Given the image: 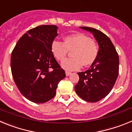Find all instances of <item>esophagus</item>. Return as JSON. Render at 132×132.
Wrapping results in <instances>:
<instances>
[{
	"label": "esophagus",
	"instance_id": "obj_1",
	"mask_svg": "<svg viewBox=\"0 0 132 132\" xmlns=\"http://www.w3.org/2000/svg\"><path fill=\"white\" fill-rule=\"evenodd\" d=\"M65 74H66V76H69L71 74V72H69V71H65Z\"/></svg>",
	"mask_w": 132,
	"mask_h": 132
}]
</instances>
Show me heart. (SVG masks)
Instances as JSON below:
<instances>
[{"mask_svg":"<svg viewBox=\"0 0 132 132\" xmlns=\"http://www.w3.org/2000/svg\"><path fill=\"white\" fill-rule=\"evenodd\" d=\"M73 57L65 59L61 66L67 71H75L82 67L91 65L96 60L99 47L96 41L82 33L66 36L64 42L54 40L52 44V52L58 61L63 60L71 52Z\"/></svg>","mask_w":132,"mask_h":132,"instance_id":"heart-1","label":"heart"}]
</instances>
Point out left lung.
<instances>
[{
    "label": "left lung",
    "mask_w": 132,
    "mask_h": 132,
    "mask_svg": "<svg viewBox=\"0 0 132 132\" xmlns=\"http://www.w3.org/2000/svg\"><path fill=\"white\" fill-rule=\"evenodd\" d=\"M81 28L93 33L99 51L90 68L77 73L79 80L75 90L84 101L96 102L106 97L112 89L118 76L119 57L111 40L103 32L90 27Z\"/></svg>",
    "instance_id": "left-lung-1"
}]
</instances>
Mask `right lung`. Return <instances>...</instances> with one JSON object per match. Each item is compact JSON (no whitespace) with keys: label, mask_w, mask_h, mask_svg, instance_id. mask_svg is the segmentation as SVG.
<instances>
[{"label":"right lung","mask_w":132,"mask_h":132,"mask_svg":"<svg viewBox=\"0 0 132 132\" xmlns=\"http://www.w3.org/2000/svg\"><path fill=\"white\" fill-rule=\"evenodd\" d=\"M57 27L41 25L26 31L12 50L11 71L15 84L24 97L36 103L53 98L65 71L55 59L52 44Z\"/></svg>","instance_id":"1"}]
</instances>
